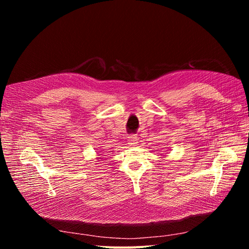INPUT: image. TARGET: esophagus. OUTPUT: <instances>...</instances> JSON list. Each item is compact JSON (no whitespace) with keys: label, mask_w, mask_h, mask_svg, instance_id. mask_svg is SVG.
<instances>
[{"label":"esophagus","mask_w":249,"mask_h":249,"mask_svg":"<svg viewBox=\"0 0 249 249\" xmlns=\"http://www.w3.org/2000/svg\"><path fill=\"white\" fill-rule=\"evenodd\" d=\"M127 143H129V144L132 146L136 145L138 143V137L135 136V135H130V136L127 137Z\"/></svg>","instance_id":"obj_1"}]
</instances>
